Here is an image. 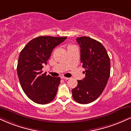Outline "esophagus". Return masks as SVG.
Returning a JSON list of instances; mask_svg holds the SVG:
<instances>
[{"label":"esophagus","mask_w":131,"mask_h":131,"mask_svg":"<svg viewBox=\"0 0 131 131\" xmlns=\"http://www.w3.org/2000/svg\"><path fill=\"white\" fill-rule=\"evenodd\" d=\"M61 79H64V80H68L70 78H65V77H61Z\"/></svg>","instance_id":"esophagus-1"}]
</instances>
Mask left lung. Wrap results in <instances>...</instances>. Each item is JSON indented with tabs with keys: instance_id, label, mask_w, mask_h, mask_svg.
I'll use <instances>...</instances> for the list:
<instances>
[{
	"instance_id": "left-lung-1",
	"label": "left lung",
	"mask_w": 131,
	"mask_h": 131,
	"mask_svg": "<svg viewBox=\"0 0 131 131\" xmlns=\"http://www.w3.org/2000/svg\"><path fill=\"white\" fill-rule=\"evenodd\" d=\"M81 48V61L85 69V77L72 90V97L80 104L94 101L104 90L111 73V61L104 46L87 37H78Z\"/></svg>"
}]
</instances>
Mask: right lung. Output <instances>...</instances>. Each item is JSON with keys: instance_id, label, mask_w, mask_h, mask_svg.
<instances>
[{"instance_id": "1", "label": "right lung", "mask_w": 131, "mask_h": 131, "mask_svg": "<svg viewBox=\"0 0 131 131\" xmlns=\"http://www.w3.org/2000/svg\"><path fill=\"white\" fill-rule=\"evenodd\" d=\"M67 37L41 36L27 44L19 56L17 72L24 92L35 103L46 104L56 97L60 78L42 73L52 50Z\"/></svg>"}]
</instances>
